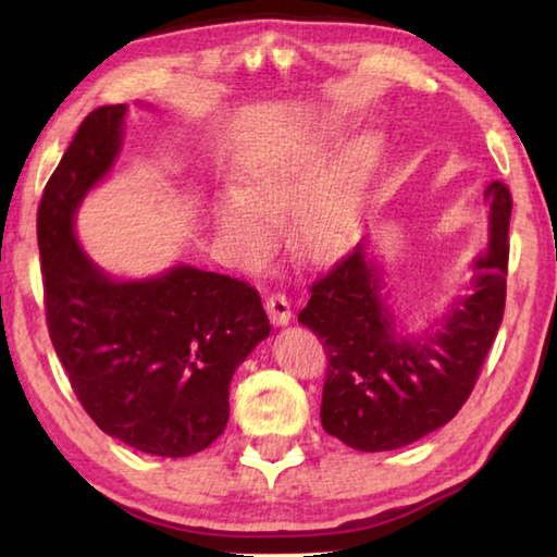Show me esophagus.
Segmentation results:
<instances>
[{
  "mask_svg": "<svg viewBox=\"0 0 557 557\" xmlns=\"http://www.w3.org/2000/svg\"><path fill=\"white\" fill-rule=\"evenodd\" d=\"M265 309H268V317L272 324H277V326L289 324L292 307H289V299L282 295V292H272V295L265 297Z\"/></svg>",
  "mask_w": 557,
  "mask_h": 557,
  "instance_id": "34e87169",
  "label": "esophagus"
}]
</instances>
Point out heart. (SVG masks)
Here are the masks:
<instances>
[{"mask_svg": "<svg viewBox=\"0 0 557 557\" xmlns=\"http://www.w3.org/2000/svg\"><path fill=\"white\" fill-rule=\"evenodd\" d=\"M338 139L334 122L297 139L265 143L248 157L240 194L223 201L221 231L250 256H265L277 238V215L295 211V240L305 258H324L346 243L354 228L348 188L379 159V139L363 135L338 157L334 172L326 157Z\"/></svg>", "mask_w": 557, "mask_h": 557, "instance_id": "heart-1", "label": "heart"}]
</instances>
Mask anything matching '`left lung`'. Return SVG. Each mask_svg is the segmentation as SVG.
Here are the masks:
<instances>
[{"mask_svg": "<svg viewBox=\"0 0 557 557\" xmlns=\"http://www.w3.org/2000/svg\"><path fill=\"white\" fill-rule=\"evenodd\" d=\"M488 248L474 262L471 292L451 301L440 329L395 332L381 270L363 243L312 282L299 322L326 351L322 428L358 451H388L447 425L474 391L504 319L511 191L486 186Z\"/></svg>", "mask_w": 557, "mask_h": 557, "instance_id": "1", "label": "left lung"}]
</instances>
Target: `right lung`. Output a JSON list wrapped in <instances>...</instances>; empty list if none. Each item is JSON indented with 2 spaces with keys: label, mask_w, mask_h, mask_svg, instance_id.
Instances as JSON below:
<instances>
[{
  "label": "right lung",
  "mask_w": 557,
  "mask_h": 557,
  "mask_svg": "<svg viewBox=\"0 0 557 557\" xmlns=\"http://www.w3.org/2000/svg\"><path fill=\"white\" fill-rule=\"evenodd\" d=\"M127 106L81 122L36 219L46 324L92 422L157 457H191L221 437L238 366L270 334L256 287L178 265L149 280L106 275L73 233L75 211L122 147Z\"/></svg>",
  "instance_id": "obj_1"
}]
</instances>
